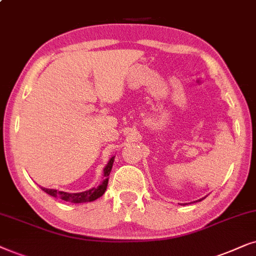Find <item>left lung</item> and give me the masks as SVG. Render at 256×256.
Masks as SVG:
<instances>
[{
  "mask_svg": "<svg viewBox=\"0 0 256 256\" xmlns=\"http://www.w3.org/2000/svg\"><path fill=\"white\" fill-rule=\"evenodd\" d=\"M202 199H204V198H202ZM202 199H199V200H198V202H202Z\"/></svg>",
  "mask_w": 256,
  "mask_h": 256,
  "instance_id": "left-lung-1",
  "label": "left lung"
}]
</instances>
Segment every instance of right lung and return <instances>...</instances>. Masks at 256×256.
I'll return each mask as SVG.
<instances>
[{
  "mask_svg": "<svg viewBox=\"0 0 256 256\" xmlns=\"http://www.w3.org/2000/svg\"><path fill=\"white\" fill-rule=\"evenodd\" d=\"M114 156H112V158L108 160V165L104 168V178L105 179L98 187H94V188L84 190V192H80V193L60 192V190L44 188V187H40V188H42L46 193L49 194V196H54V198H60V199L64 200V202H74V204L94 202V200L98 199V198H100L102 196H103V194L105 193V190H106L108 182V176H110L112 165H114Z\"/></svg>",
  "mask_w": 256,
  "mask_h": 256,
  "instance_id": "1",
  "label": "right lung"
}]
</instances>
